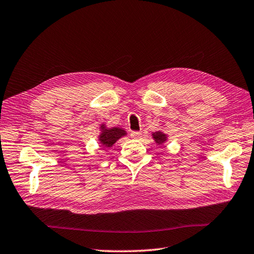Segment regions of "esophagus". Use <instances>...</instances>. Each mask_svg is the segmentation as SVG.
I'll return each instance as SVG.
<instances>
[{"label": "esophagus", "instance_id": "obj_1", "mask_svg": "<svg viewBox=\"0 0 254 254\" xmlns=\"http://www.w3.org/2000/svg\"><path fill=\"white\" fill-rule=\"evenodd\" d=\"M141 135H142L141 132H137V131L131 133V137H132V138H140Z\"/></svg>", "mask_w": 254, "mask_h": 254}]
</instances>
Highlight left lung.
Returning a JSON list of instances; mask_svg holds the SVG:
<instances>
[{
	"instance_id": "left-lung-1",
	"label": "left lung",
	"mask_w": 254,
	"mask_h": 254,
	"mask_svg": "<svg viewBox=\"0 0 254 254\" xmlns=\"http://www.w3.org/2000/svg\"><path fill=\"white\" fill-rule=\"evenodd\" d=\"M152 137H153V139L157 144H163L166 140H167V135L163 133L162 131H157L153 133L152 134Z\"/></svg>"
}]
</instances>
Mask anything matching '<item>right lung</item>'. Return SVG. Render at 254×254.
Returning <instances> with one entry per match:
<instances>
[{"mask_svg": "<svg viewBox=\"0 0 254 254\" xmlns=\"http://www.w3.org/2000/svg\"><path fill=\"white\" fill-rule=\"evenodd\" d=\"M101 134L99 135V141L101 143V147L103 148H111L113 147L115 142L117 141L122 136H126L127 132L123 128L120 127H111L108 128L106 126L101 125Z\"/></svg>", "mask_w": 254, "mask_h": 254, "instance_id": "obj_1", "label": "right lung"}]
</instances>
